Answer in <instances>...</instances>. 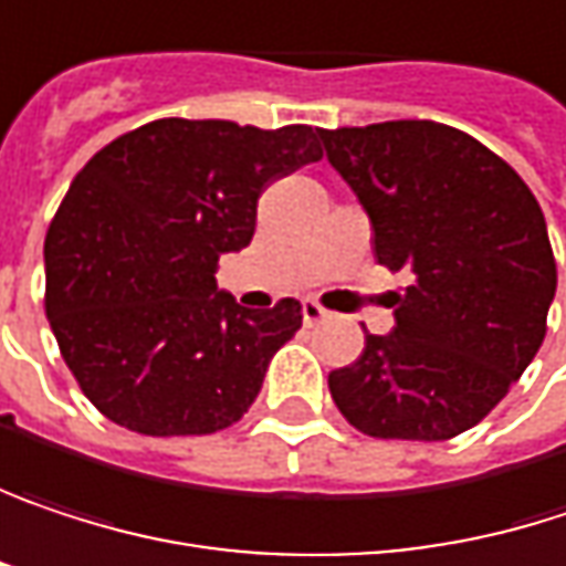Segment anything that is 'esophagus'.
Listing matches in <instances>:
<instances>
[{"instance_id":"34e87169","label":"esophagus","mask_w":566,"mask_h":566,"mask_svg":"<svg viewBox=\"0 0 566 566\" xmlns=\"http://www.w3.org/2000/svg\"><path fill=\"white\" fill-rule=\"evenodd\" d=\"M325 318H328V313L318 306L316 300H306V303H303V322H306V325H318V322H325Z\"/></svg>"}]
</instances>
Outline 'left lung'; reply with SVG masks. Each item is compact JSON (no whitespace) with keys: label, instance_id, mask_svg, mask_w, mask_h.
<instances>
[{"label":"left lung","instance_id":"8db88e82","mask_svg":"<svg viewBox=\"0 0 566 566\" xmlns=\"http://www.w3.org/2000/svg\"><path fill=\"white\" fill-rule=\"evenodd\" d=\"M358 195L375 256L413 280L394 328L328 375L342 417L378 440H450L475 427L537 355L557 266L537 198L469 133L433 119L318 129Z\"/></svg>","mask_w":566,"mask_h":566}]
</instances>
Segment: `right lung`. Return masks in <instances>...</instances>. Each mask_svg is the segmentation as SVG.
Returning <instances> with one entry per match:
<instances>
[{
  "label": "right lung",
  "mask_w": 566,
  "mask_h": 566,
  "mask_svg": "<svg viewBox=\"0 0 566 566\" xmlns=\"http://www.w3.org/2000/svg\"><path fill=\"white\" fill-rule=\"evenodd\" d=\"M313 126L153 119L71 181L44 238V313L87 400L146 437L238 423L303 306L244 310L218 290L260 191L322 159Z\"/></svg>",
  "instance_id": "add662e5"
}]
</instances>
